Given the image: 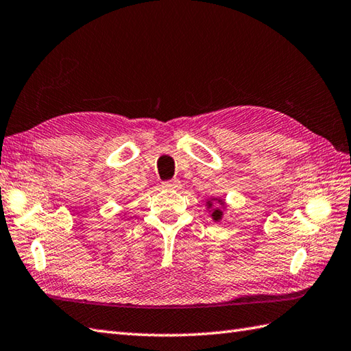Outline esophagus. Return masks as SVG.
<instances>
[{
    "instance_id": "obj_1",
    "label": "esophagus",
    "mask_w": 351,
    "mask_h": 351,
    "mask_svg": "<svg viewBox=\"0 0 351 351\" xmlns=\"http://www.w3.org/2000/svg\"><path fill=\"white\" fill-rule=\"evenodd\" d=\"M180 181L178 180H170V181H164L162 182V187L166 189V190H175V189H178L180 187Z\"/></svg>"
}]
</instances>
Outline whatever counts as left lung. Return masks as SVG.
<instances>
[{"label": "left lung", "instance_id": "1", "mask_svg": "<svg viewBox=\"0 0 351 351\" xmlns=\"http://www.w3.org/2000/svg\"><path fill=\"white\" fill-rule=\"evenodd\" d=\"M213 200H217V202H219L220 205H225V202H223L221 199H219V197H214V199L208 200V202H206L208 208H211V206H213ZM211 217L214 219V221H220V220H221V217H223V211L220 210V208H214V210L211 211Z\"/></svg>", "mask_w": 351, "mask_h": 351}]
</instances>
